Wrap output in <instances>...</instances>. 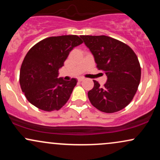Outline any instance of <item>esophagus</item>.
<instances>
[{
    "mask_svg": "<svg viewBox=\"0 0 160 160\" xmlns=\"http://www.w3.org/2000/svg\"><path fill=\"white\" fill-rule=\"evenodd\" d=\"M78 80L79 82H82V80H84V78H79L78 79Z\"/></svg>",
    "mask_w": 160,
    "mask_h": 160,
    "instance_id": "1",
    "label": "esophagus"
}]
</instances>
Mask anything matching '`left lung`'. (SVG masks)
Masks as SVG:
<instances>
[{
    "mask_svg": "<svg viewBox=\"0 0 160 160\" xmlns=\"http://www.w3.org/2000/svg\"><path fill=\"white\" fill-rule=\"evenodd\" d=\"M84 43L95 58L98 70L108 80L104 86L93 80L94 87L88 92L91 104L104 113H114L132 102L141 80V66L134 51L111 37L82 35Z\"/></svg>",
    "mask_w": 160,
    "mask_h": 160,
    "instance_id": "obj_1",
    "label": "left lung"
}]
</instances>
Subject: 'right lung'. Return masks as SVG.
<instances>
[{
	"instance_id": "right-lung-1",
	"label": "right lung",
	"mask_w": 160,
	"mask_h": 160,
	"mask_svg": "<svg viewBox=\"0 0 160 160\" xmlns=\"http://www.w3.org/2000/svg\"><path fill=\"white\" fill-rule=\"evenodd\" d=\"M82 43L77 35L50 37L32 47L20 69L21 89L29 102L45 111H58L68 101L77 80L58 78L70 52Z\"/></svg>"
}]
</instances>
